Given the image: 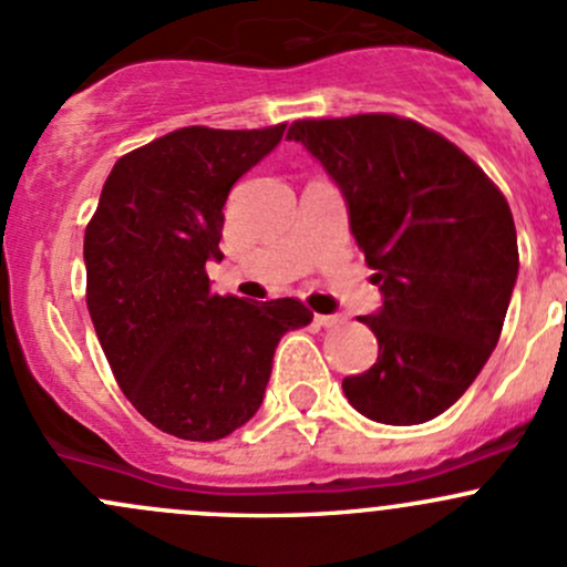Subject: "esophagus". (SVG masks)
Masks as SVG:
<instances>
[{
	"label": "esophagus",
	"mask_w": 567,
	"mask_h": 567,
	"mask_svg": "<svg viewBox=\"0 0 567 567\" xmlns=\"http://www.w3.org/2000/svg\"><path fill=\"white\" fill-rule=\"evenodd\" d=\"M313 322H317L319 327H338L343 322V317H332V313H317V317H313Z\"/></svg>",
	"instance_id": "34e87169"
}]
</instances>
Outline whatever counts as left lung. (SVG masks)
I'll return each instance as SVG.
<instances>
[{"label":"left lung","instance_id":"obj_1","mask_svg":"<svg viewBox=\"0 0 567 567\" xmlns=\"http://www.w3.org/2000/svg\"><path fill=\"white\" fill-rule=\"evenodd\" d=\"M330 174L382 291L358 317L379 358L343 379L369 420L417 425L451 410L492 358L518 276L511 207L456 144L393 114L297 120L286 133Z\"/></svg>","mask_w":567,"mask_h":567}]
</instances>
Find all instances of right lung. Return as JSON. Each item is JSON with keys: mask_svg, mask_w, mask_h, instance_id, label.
<instances>
[{"mask_svg": "<svg viewBox=\"0 0 567 567\" xmlns=\"http://www.w3.org/2000/svg\"><path fill=\"white\" fill-rule=\"evenodd\" d=\"M261 131L179 127L122 155L84 235L86 308L116 384L166 434L229 436L254 417L278 341L311 324L300 300L209 289L231 185L281 144Z\"/></svg>", "mask_w": 567, "mask_h": 567, "instance_id": "add662e5", "label": "right lung"}]
</instances>
